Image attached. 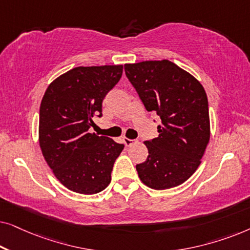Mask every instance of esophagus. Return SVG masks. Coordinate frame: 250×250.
<instances>
[{
    "label": "esophagus",
    "instance_id": "1",
    "mask_svg": "<svg viewBox=\"0 0 250 250\" xmlns=\"http://www.w3.org/2000/svg\"><path fill=\"white\" fill-rule=\"evenodd\" d=\"M124 142L125 145L127 146H131L132 145H134L135 143V140H132V139H128V138H124Z\"/></svg>",
    "mask_w": 250,
    "mask_h": 250
}]
</instances>
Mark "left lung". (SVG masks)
Segmentation results:
<instances>
[{
  "label": "left lung",
  "instance_id": "left-lung-1",
  "mask_svg": "<svg viewBox=\"0 0 250 250\" xmlns=\"http://www.w3.org/2000/svg\"><path fill=\"white\" fill-rule=\"evenodd\" d=\"M124 67L146 110L162 121L158 138L145 142L149 155L136 165L140 180L155 190L180 186L199 167L209 142L206 92L196 77L169 60Z\"/></svg>",
  "mask_w": 250,
  "mask_h": 250
}]
</instances>
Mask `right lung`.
I'll return each mask as SVG.
<instances>
[{
	"instance_id": "right-lung-1",
	"label": "right lung",
	"mask_w": 250,
	"mask_h": 250,
	"mask_svg": "<svg viewBox=\"0 0 250 250\" xmlns=\"http://www.w3.org/2000/svg\"><path fill=\"white\" fill-rule=\"evenodd\" d=\"M123 64L76 67L56 78L43 95L39 141L54 176L82 194L104 190L124 145L90 133L101 117L105 94L118 83Z\"/></svg>"
}]
</instances>
